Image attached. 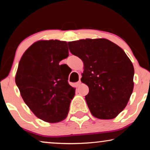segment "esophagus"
<instances>
[{"label":"esophagus","mask_w":150,"mask_h":150,"mask_svg":"<svg viewBox=\"0 0 150 150\" xmlns=\"http://www.w3.org/2000/svg\"><path fill=\"white\" fill-rule=\"evenodd\" d=\"M81 81H78L77 83H76V86H77V87H79V86H81Z\"/></svg>","instance_id":"34e87169"}]
</instances>
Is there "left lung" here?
<instances>
[{"label":"left lung","instance_id":"8db88e82","mask_svg":"<svg viewBox=\"0 0 150 150\" xmlns=\"http://www.w3.org/2000/svg\"><path fill=\"white\" fill-rule=\"evenodd\" d=\"M71 53L84 63L81 81L89 87L85 96L92 115L100 120L116 117L126 107L134 88V69L120 46L106 39L68 42Z\"/></svg>","mask_w":150,"mask_h":150}]
</instances>
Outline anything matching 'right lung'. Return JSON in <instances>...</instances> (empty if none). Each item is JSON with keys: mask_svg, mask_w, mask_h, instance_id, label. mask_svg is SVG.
I'll return each mask as SVG.
<instances>
[{"mask_svg": "<svg viewBox=\"0 0 150 150\" xmlns=\"http://www.w3.org/2000/svg\"><path fill=\"white\" fill-rule=\"evenodd\" d=\"M69 56L66 42L40 40L25 51L20 59L16 83L22 99L35 115L57 123L68 114L75 88L59 62Z\"/></svg>", "mask_w": 150, "mask_h": 150, "instance_id": "1", "label": "right lung"}]
</instances>
